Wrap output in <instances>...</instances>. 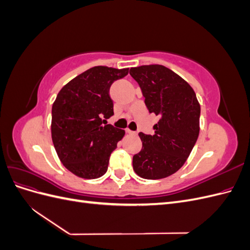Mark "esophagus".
I'll return each mask as SVG.
<instances>
[{
  "instance_id": "esophagus-1",
  "label": "esophagus",
  "mask_w": 250,
  "mask_h": 250,
  "mask_svg": "<svg viewBox=\"0 0 250 250\" xmlns=\"http://www.w3.org/2000/svg\"><path fill=\"white\" fill-rule=\"evenodd\" d=\"M126 133H128V134H137V132L132 131V130H130V129H126Z\"/></svg>"
}]
</instances>
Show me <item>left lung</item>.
<instances>
[{"mask_svg": "<svg viewBox=\"0 0 250 250\" xmlns=\"http://www.w3.org/2000/svg\"><path fill=\"white\" fill-rule=\"evenodd\" d=\"M149 112L160 116L154 134L139 135L140 153L133 170L146 179H160L178 171L190 155L199 134L200 105L193 88L177 74L161 64L131 67Z\"/></svg>", "mask_w": 250, "mask_h": 250, "instance_id": "left-lung-1", "label": "left lung"}]
</instances>
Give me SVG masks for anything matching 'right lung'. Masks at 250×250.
I'll return each mask as SVG.
<instances>
[{"label":"right lung","mask_w":250,"mask_h":250,"mask_svg":"<svg viewBox=\"0 0 250 250\" xmlns=\"http://www.w3.org/2000/svg\"><path fill=\"white\" fill-rule=\"evenodd\" d=\"M129 69L94 66L78 75L58 93L52 106V141L59 160L75 175L99 178L125 131L106 125L113 116L109 88Z\"/></svg>","instance_id":"right-lung-1"}]
</instances>
